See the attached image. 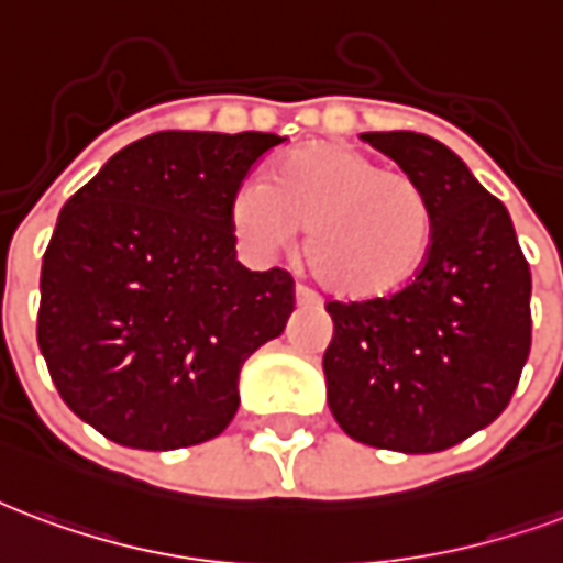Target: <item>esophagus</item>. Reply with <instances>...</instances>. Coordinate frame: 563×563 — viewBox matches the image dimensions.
I'll return each instance as SVG.
<instances>
[{"instance_id": "obj_1", "label": "esophagus", "mask_w": 563, "mask_h": 563, "mask_svg": "<svg viewBox=\"0 0 563 563\" xmlns=\"http://www.w3.org/2000/svg\"><path fill=\"white\" fill-rule=\"evenodd\" d=\"M295 301L301 303V307H313V303H319V295L313 289H307V286H298L295 289Z\"/></svg>"}]
</instances>
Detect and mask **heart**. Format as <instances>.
Listing matches in <instances>:
<instances>
[{"label": "heart", "mask_w": 563, "mask_h": 563, "mask_svg": "<svg viewBox=\"0 0 563 563\" xmlns=\"http://www.w3.org/2000/svg\"><path fill=\"white\" fill-rule=\"evenodd\" d=\"M232 227L260 253L286 250L307 229V265L328 292L378 298L427 260L432 206L409 173L319 143L289 154L274 181L247 178L232 197Z\"/></svg>", "instance_id": "1"}]
</instances>
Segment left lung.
Masks as SVG:
<instances>
[{
	"mask_svg": "<svg viewBox=\"0 0 563 563\" xmlns=\"http://www.w3.org/2000/svg\"><path fill=\"white\" fill-rule=\"evenodd\" d=\"M432 206L427 260L402 289L328 301L322 369L345 435L399 453H439L489 427L531 352V271L514 220L460 157L427 133H361Z\"/></svg>",
	"mask_w": 563,
	"mask_h": 563,
	"instance_id": "1",
	"label": "left lung"
}]
</instances>
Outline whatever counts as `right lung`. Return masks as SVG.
I'll return each mask as SVG.
<instances>
[{
  "label": "right lung",
  "instance_id": "1",
  "mask_svg": "<svg viewBox=\"0 0 563 563\" xmlns=\"http://www.w3.org/2000/svg\"><path fill=\"white\" fill-rule=\"evenodd\" d=\"M277 133L161 131L59 211L37 345L68 409L115 444L178 451L239 411V373L295 310L289 271L235 260L232 197Z\"/></svg>",
  "mask_w": 563,
  "mask_h": 563
}]
</instances>
